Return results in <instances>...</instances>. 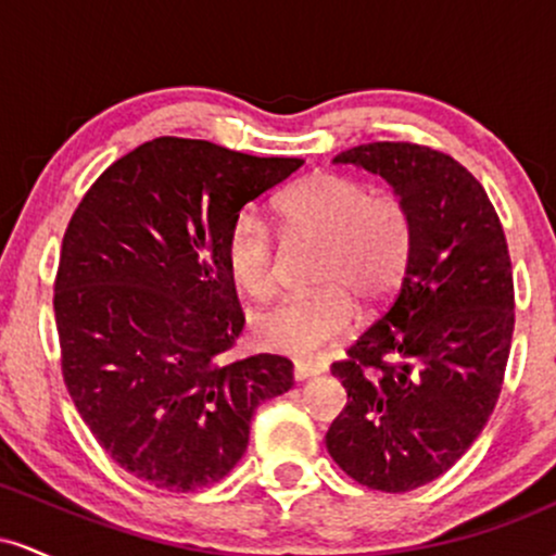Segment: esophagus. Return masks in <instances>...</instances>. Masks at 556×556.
<instances>
[{
	"label": "esophagus",
	"mask_w": 556,
	"mask_h": 556,
	"mask_svg": "<svg viewBox=\"0 0 556 556\" xmlns=\"http://www.w3.org/2000/svg\"><path fill=\"white\" fill-rule=\"evenodd\" d=\"M327 371V366L324 363H316V361H295V368H292V376H295V381H305V379H314V376H321Z\"/></svg>",
	"instance_id": "obj_1"
}]
</instances>
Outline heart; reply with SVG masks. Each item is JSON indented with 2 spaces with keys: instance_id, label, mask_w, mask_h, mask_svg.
<instances>
[{
  "instance_id": "b5f03b06",
  "label": "heart",
  "mask_w": 556,
  "mask_h": 556,
  "mask_svg": "<svg viewBox=\"0 0 556 556\" xmlns=\"http://www.w3.org/2000/svg\"><path fill=\"white\" fill-rule=\"evenodd\" d=\"M290 238L324 242L311 295L287 298L256 316L253 334L274 353L316 358L353 327L355 300L374 308L397 292L416 251V222L397 195L368 182L316 172L279 198ZM225 266L245 295L264 300L277 287V238L264 216L242 208L225 235Z\"/></svg>"
}]
</instances>
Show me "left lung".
Listing matches in <instances>:
<instances>
[{"mask_svg": "<svg viewBox=\"0 0 556 556\" xmlns=\"http://www.w3.org/2000/svg\"><path fill=\"white\" fill-rule=\"evenodd\" d=\"M334 162L384 177L416 222L392 303L331 363L348 405L327 431L353 481L402 494L446 473L494 413L515 329L513 264L486 190L450 154L381 140Z\"/></svg>", "mask_w": 556, "mask_h": 556, "instance_id": "8db88e82", "label": "left lung"}]
</instances>
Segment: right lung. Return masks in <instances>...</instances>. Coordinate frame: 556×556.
<instances>
[{
    "label": "right lung",
    "mask_w": 556,
    "mask_h": 556,
    "mask_svg": "<svg viewBox=\"0 0 556 556\" xmlns=\"http://www.w3.org/2000/svg\"><path fill=\"white\" fill-rule=\"evenodd\" d=\"M300 164L154 138L101 172L70 219L54 279L62 379L96 442L151 486L225 478L253 410L292 387L282 355L225 363L245 324L225 235Z\"/></svg>",
    "instance_id": "add662e5"
}]
</instances>
